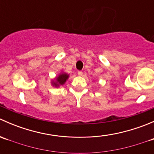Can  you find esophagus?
<instances>
[{"mask_svg": "<svg viewBox=\"0 0 154 154\" xmlns=\"http://www.w3.org/2000/svg\"><path fill=\"white\" fill-rule=\"evenodd\" d=\"M78 75H79V76H83V71H78Z\"/></svg>", "mask_w": 154, "mask_h": 154, "instance_id": "1", "label": "esophagus"}]
</instances>
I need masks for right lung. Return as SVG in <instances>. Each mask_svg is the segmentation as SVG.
<instances>
[{
    "label": "right lung",
    "mask_w": 154,
    "mask_h": 154,
    "mask_svg": "<svg viewBox=\"0 0 154 154\" xmlns=\"http://www.w3.org/2000/svg\"><path fill=\"white\" fill-rule=\"evenodd\" d=\"M68 77H69V74H68L67 73H60L57 77H56L54 80L51 81V84H52L53 86L55 87H60V86H63V85L66 83V80H68Z\"/></svg>",
    "instance_id": "1"
}]
</instances>
